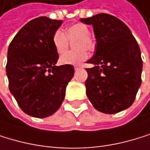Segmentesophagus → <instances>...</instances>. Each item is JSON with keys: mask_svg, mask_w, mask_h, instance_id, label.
<instances>
[{"mask_svg": "<svg viewBox=\"0 0 150 150\" xmlns=\"http://www.w3.org/2000/svg\"><path fill=\"white\" fill-rule=\"evenodd\" d=\"M82 67L81 66V65H75L74 66V69H75V71H78V69H81Z\"/></svg>", "mask_w": 150, "mask_h": 150, "instance_id": "esophagus-1", "label": "esophagus"}]
</instances>
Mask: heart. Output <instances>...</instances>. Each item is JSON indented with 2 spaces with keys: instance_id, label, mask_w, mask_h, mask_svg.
<instances>
[{
  "instance_id": "obj_1",
  "label": "heart",
  "mask_w": 150,
  "mask_h": 150,
  "mask_svg": "<svg viewBox=\"0 0 150 150\" xmlns=\"http://www.w3.org/2000/svg\"><path fill=\"white\" fill-rule=\"evenodd\" d=\"M74 43L76 51H70L62 54L59 57V62L62 64L79 65L88 59V51L94 48V42L90 36V29L83 23H76L68 27L65 30V33L62 30H57L52 35V44L58 53H63L67 50L69 44V40Z\"/></svg>"
}]
</instances>
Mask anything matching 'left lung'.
<instances>
[{
    "mask_svg": "<svg viewBox=\"0 0 150 150\" xmlns=\"http://www.w3.org/2000/svg\"><path fill=\"white\" fill-rule=\"evenodd\" d=\"M91 24L96 52L88 60L86 93L96 110L114 114L128 109L141 84L142 59L139 46L123 21L107 13L81 19Z\"/></svg>",
    "mask_w": 150,
    "mask_h": 150,
    "instance_id": "8db88e82",
    "label": "left lung"
}]
</instances>
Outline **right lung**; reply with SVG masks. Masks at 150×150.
<instances>
[{"instance_id": "right-lung-1", "label": "right lung", "mask_w": 150, "mask_h": 150, "mask_svg": "<svg viewBox=\"0 0 150 150\" xmlns=\"http://www.w3.org/2000/svg\"><path fill=\"white\" fill-rule=\"evenodd\" d=\"M62 23L45 16L33 19L9 45L6 73L10 91L21 110L35 118H46L59 109L74 75L71 65H55L59 54L51 39Z\"/></svg>"}]
</instances>
